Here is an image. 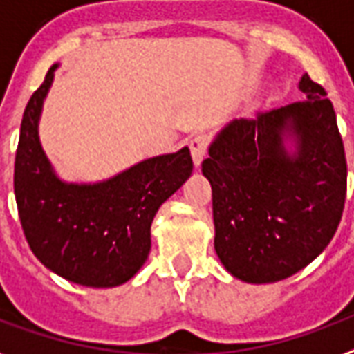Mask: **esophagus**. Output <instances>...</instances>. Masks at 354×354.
Here are the masks:
<instances>
[{
	"label": "esophagus",
	"mask_w": 354,
	"mask_h": 354,
	"mask_svg": "<svg viewBox=\"0 0 354 354\" xmlns=\"http://www.w3.org/2000/svg\"><path fill=\"white\" fill-rule=\"evenodd\" d=\"M209 145V138L207 136H196L194 139H190V154H192V162H194L196 167H200V164L205 158V152H207Z\"/></svg>",
	"instance_id": "1"
}]
</instances>
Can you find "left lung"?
Listing matches in <instances>:
<instances>
[{"label": "left lung", "mask_w": 354, "mask_h": 354, "mask_svg": "<svg viewBox=\"0 0 354 354\" xmlns=\"http://www.w3.org/2000/svg\"><path fill=\"white\" fill-rule=\"evenodd\" d=\"M298 88L306 100L226 124L202 164L216 257L252 285L304 270L342 221L347 164L334 105L308 73Z\"/></svg>", "instance_id": "left-lung-1"}]
</instances>
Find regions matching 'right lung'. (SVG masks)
Returning <instances> with one entry per match:
<instances>
[{
  "mask_svg": "<svg viewBox=\"0 0 354 354\" xmlns=\"http://www.w3.org/2000/svg\"><path fill=\"white\" fill-rule=\"evenodd\" d=\"M33 92L20 124L15 196L22 230L45 268L82 286L130 281L151 252V224L162 203L192 174L188 147L141 160L97 183H68L54 171L39 141L43 103L54 71Z\"/></svg>",
  "mask_w": 354,
  "mask_h": 354,
  "instance_id": "obj_1",
  "label": "right lung"
}]
</instances>
